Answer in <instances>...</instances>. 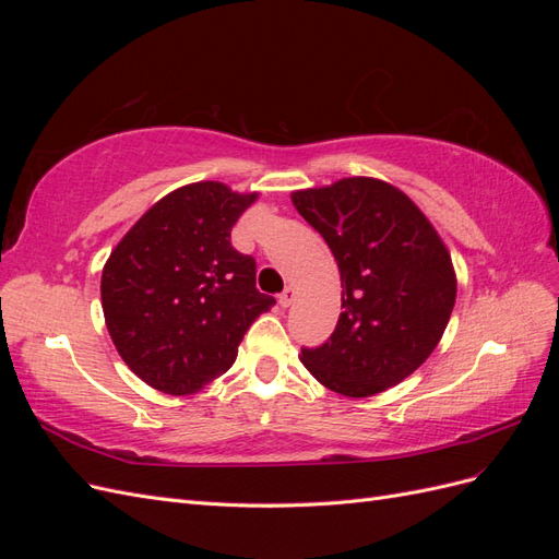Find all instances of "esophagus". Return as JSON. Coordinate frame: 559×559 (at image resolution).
I'll return each mask as SVG.
<instances>
[{
  "label": "esophagus",
  "mask_w": 559,
  "mask_h": 559,
  "mask_svg": "<svg viewBox=\"0 0 559 559\" xmlns=\"http://www.w3.org/2000/svg\"><path fill=\"white\" fill-rule=\"evenodd\" d=\"M296 300V286H286V289L280 294V306L282 308H289L292 306V302Z\"/></svg>",
  "instance_id": "esophagus-1"
}]
</instances>
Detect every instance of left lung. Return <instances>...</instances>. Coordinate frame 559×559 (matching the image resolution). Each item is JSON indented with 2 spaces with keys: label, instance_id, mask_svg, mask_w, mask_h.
<instances>
[{
  "label": "left lung",
  "instance_id": "8db88e82",
  "mask_svg": "<svg viewBox=\"0 0 559 559\" xmlns=\"http://www.w3.org/2000/svg\"><path fill=\"white\" fill-rule=\"evenodd\" d=\"M341 270L343 312L329 343L302 349L312 378L349 399L396 386L441 343L456 275L441 235L415 202L376 177L292 193Z\"/></svg>",
  "mask_w": 559,
  "mask_h": 559
}]
</instances>
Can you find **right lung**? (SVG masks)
Segmentation results:
<instances>
[{
	"instance_id": "right-lung-1",
	"label": "right lung",
	"mask_w": 559,
	"mask_h": 559,
	"mask_svg": "<svg viewBox=\"0 0 559 559\" xmlns=\"http://www.w3.org/2000/svg\"><path fill=\"white\" fill-rule=\"evenodd\" d=\"M259 193L195 181L163 195L103 267L105 324L126 366L163 394L186 396L235 364L251 321L275 306L230 230Z\"/></svg>"
}]
</instances>
